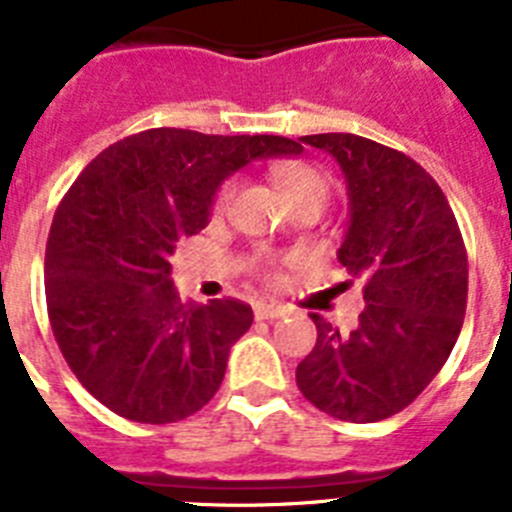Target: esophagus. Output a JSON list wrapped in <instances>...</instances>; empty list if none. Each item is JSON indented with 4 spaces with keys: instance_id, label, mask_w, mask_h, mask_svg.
Masks as SVG:
<instances>
[{
    "instance_id": "esophagus-1",
    "label": "esophagus",
    "mask_w": 512,
    "mask_h": 512,
    "mask_svg": "<svg viewBox=\"0 0 512 512\" xmlns=\"http://www.w3.org/2000/svg\"><path fill=\"white\" fill-rule=\"evenodd\" d=\"M284 312H287L284 307L269 305V302H256V305H253V315H256V320H277L282 318Z\"/></svg>"
}]
</instances>
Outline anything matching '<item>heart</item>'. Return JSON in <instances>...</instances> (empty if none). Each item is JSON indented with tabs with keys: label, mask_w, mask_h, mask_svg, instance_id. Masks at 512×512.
Instances as JSON below:
<instances>
[{
	"label": "heart",
	"mask_w": 512,
	"mask_h": 512,
	"mask_svg": "<svg viewBox=\"0 0 512 512\" xmlns=\"http://www.w3.org/2000/svg\"><path fill=\"white\" fill-rule=\"evenodd\" d=\"M279 187H282L284 200L289 197H318V200H328V179L320 174L318 169H312V166L305 164H289L282 166L277 171ZM235 194V182H228L220 194H217V210H225L230 205Z\"/></svg>",
	"instance_id": "b5f03b06"
}]
</instances>
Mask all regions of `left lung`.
Returning <instances> with one entry per match:
<instances>
[{"mask_svg": "<svg viewBox=\"0 0 512 512\" xmlns=\"http://www.w3.org/2000/svg\"><path fill=\"white\" fill-rule=\"evenodd\" d=\"M341 166L348 223L338 261L364 282L351 336L320 315L297 387L323 413L374 423L408 408L449 359L467 310V251L433 182L405 153L351 133L302 135Z\"/></svg>", "mask_w": 512, "mask_h": 512, "instance_id": "obj_1", "label": "left lung"}]
</instances>
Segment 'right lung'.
Wrapping results in <instances>:
<instances>
[{
	"instance_id": "1",
	"label": "right lung",
	"mask_w": 512,
	"mask_h": 512,
	"mask_svg": "<svg viewBox=\"0 0 512 512\" xmlns=\"http://www.w3.org/2000/svg\"><path fill=\"white\" fill-rule=\"evenodd\" d=\"M300 153L282 135L153 128L81 171L53 217L45 300L63 359L104 408L161 425L212 400L253 310L182 302L169 261L210 223L225 179L259 158Z\"/></svg>"
}]
</instances>
